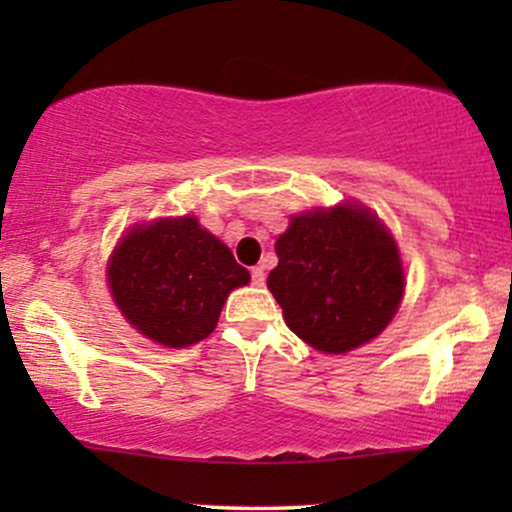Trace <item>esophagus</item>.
Instances as JSON below:
<instances>
[{
  "label": "esophagus",
  "mask_w": 512,
  "mask_h": 512,
  "mask_svg": "<svg viewBox=\"0 0 512 512\" xmlns=\"http://www.w3.org/2000/svg\"><path fill=\"white\" fill-rule=\"evenodd\" d=\"M250 276H252V286H264V269L262 267H252Z\"/></svg>",
  "instance_id": "obj_1"
}]
</instances>
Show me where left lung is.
<instances>
[{"instance_id": "left-lung-1", "label": "left lung", "mask_w": 512, "mask_h": 512, "mask_svg": "<svg viewBox=\"0 0 512 512\" xmlns=\"http://www.w3.org/2000/svg\"><path fill=\"white\" fill-rule=\"evenodd\" d=\"M267 286L305 344L346 354L390 325L404 296L392 233L368 207L344 202L291 216L276 238Z\"/></svg>"}]
</instances>
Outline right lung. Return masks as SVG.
Returning a JSON list of instances; mask_svg holds the SVG:
<instances>
[{"instance_id":"obj_1","label":"right lung","mask_w":512,"mask_h":512,"mask_svg":"<svg viewBox=\"0 0 512 512\" xmlns=\"http://www.w3.org/2000/svg\"><path fill=\"white\" fill-rule=\"evenodd\" d=\"M250 281L197 216L137 223L108 260L113 301L151 342L182 349L214 332L228 293Z\"/></svg>"}]
</instances>
